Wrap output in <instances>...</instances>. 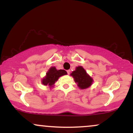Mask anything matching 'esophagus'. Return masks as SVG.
Segmentation results:
<instances>
[{"mask_svg": "<svg viewBox=\"0 0 133 133\" xmlns=\"http://www.w3.org/2000/svg\"><path fill=\"white\" fill-rule=\"evenodd\" d=\"M67 72H68V74H69L70 72H71V71H70V70H68V71H67Z\"/></svg>", "mask_w": 133, "mask_h": 133, "instance_id": "34e87169", "label": "esophagus"}]
</instances>
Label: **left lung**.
I'll return each instance as SVG.
<instances>
[{
    "mask_svg": "<svg viewBox=\"0 0 133 133\" xmlns=\"http://www.w3.org/2000/svg\"><path fill=\"white\" fill-rule=\"evenodd\" d=\"M74 78V82L81 89H86L92 85L93 79L87 73L82 66H77L75 71L70 74Z\"/></svg>",
    "mask_w": 133,
    "mask_h": 133,
    "instance_id": "left-lung-1",
    "label": "left lung"
}]
</instances>
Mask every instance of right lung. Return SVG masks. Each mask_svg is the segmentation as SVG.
<instances>
[{
	"mask_svg": "<svg viewBox=\"0 0 133 133\" xmlns=\"http://www.w3.org/2000/svg\"><path fill=\"white\" fill-rule=\"evenodd\" d=\"M68 73L65 70H57L56 67L52 66L48 70L46 73V75L42 78L41 82L44 86H49L50 89H51L54 86L55 83L57 81L59 77L62 76L66 75Z\"/></svg>",
	"mask_w": 133,
	"mask_h": 133,
	"instance_id": "right-lung-1",
	"label": "right lung"
}]
</instances>
